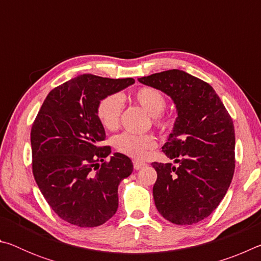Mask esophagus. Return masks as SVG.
<instances>
[{
  "mask_svg": "<svg viewBox=\"0 0 261 261\" xmlns=\"http://www.w3.org/2000/svg\"><path fill=\"white\" fill-rule=\"evenodd\" d=\"M146 166V163L143 162V161H138V160H134V168L136 170H139L141 168Z\"/></svg>",
  "mask_w": 261,
  "mask_h": 261,
  "instance_id": "obj_1",
  "label": "esophagus"
}]
</instances>
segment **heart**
<instances>
[{"label": "heart", "mask_w": 261, "mask_h": 261, "mask_svg": "<svg viewBox=\"0 0 261 261\" xmlns=\"http://www.w3.org/2000/svg\"><path fill=\"white\" fill-rule=\"evenodd\" d=\"M135 98L141 107L155 117L160 126H168V121L160 118L166 108V98L160 91L153 87H140L135 93ZM123 110V98L120 94H110L100 101L98 106V117L102 125L108 130H115L120 123ZM115 148L126 155L141 159L147 154L148 149L155 146V138L151 135H136L130 132L118 135L114 140Z\"/></svg>", "instance_id": "obj_1"}]
</instances>
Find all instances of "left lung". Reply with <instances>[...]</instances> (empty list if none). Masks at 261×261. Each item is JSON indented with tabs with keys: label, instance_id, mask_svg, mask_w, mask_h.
Returning <instances> with one entry per match:
<instances>
[{
	"label": "left lung",
	"instance_id": "obj_1",
	"mask_svg": "<svg viewBox=\"0 0 261 261\" xmlns=\"http://www.w3.org/2000/svg\"><path fill=\"white\" fill-rule=\"evenodd\" d=\"M138 81L170 96L177 113L162 152L178 167L152 163L158 173L156 208L175 224L199 222L219 206L231 183L235 129L230 115L210 84L182 70Z\"/></svg>",
	"mask_w": 261,
	"mask_h": 261
}]
</instances>
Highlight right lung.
Listing matches in <instances>:
<instances>
[{"label": "right lung", "mask_w": 261, "mask_h": 261, "mask_svg": "<svg viewBox=\"0 0 261 261\" xmlns=\"http://www.w3.org/2000/svg\"><path fill=\"white\" fill-rule=\"evenodd\" d=\"M134 83L81 74L49 92L33 123L34 179L51 210L73 226L98 227L116 213L118 185L134 165L124 154L110 156V147L101 146L106 132L98 106Z\"/></svg>", "instance_id": "obj_1"}]
</instances>
